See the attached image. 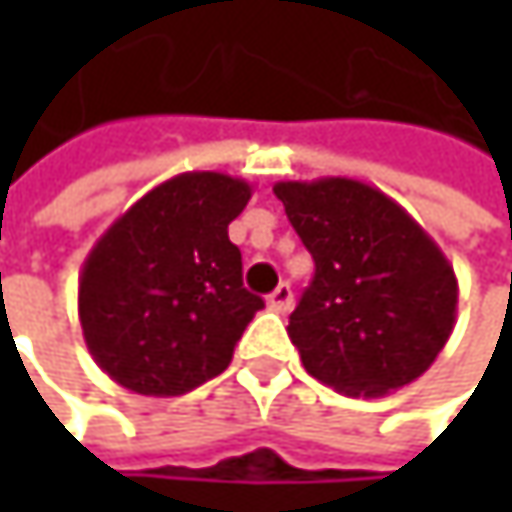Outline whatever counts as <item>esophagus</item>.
Here are the masks:
<instances>
[{"mask_svg":"<svg viewBox=\"0 0 512 512\" xmlns=\"http://www.w3.org/2000/svg\"><path fill=\"white\" fill-rule=\"evenodd\" d=\"M266 305H269L272 311H278V314H287V311L293 308V290H290V284H287V281H281V284L269 293Z\"/></svg>","mask_w":512,"mask_h":512,"instance_id":"1","label":"esophagus"}]
</instances>
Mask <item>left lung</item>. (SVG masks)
I'll list each match as a JSON object with an SVG mask.
<instances>
[{"mask_svg":"<svg viewBox=\"0 0 512 512\" xmlns=\"http://www.w3.org/2000/svg\"><path fill=\"white\" fill-rule=\"evenodd\" d=\"M272 192L314 257L287 326L305 370L347 397L415 382L457 323V275L433 237L361 180H281Z\"/></svg>","mask_w":512,"mask_h":512,"instance_id":"8db88e82","label":"left lung"}]
</instances>
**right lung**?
I'll use <instances>...</instances> for the list:
<instances>
[{"label":"right lung","mask_w":512,"mask_h":512,"mask_svg":"<svg viewBox=\"0 0 512 512\" xmlns=\"http://www.w3.org/2000/svg\"><path fill=\"white\" fill-rule=\"evenodd\" d=\"M252 186L186 171L154 186L97 240L79 272L88 353L118 385L177 397L219 376L263 299L243 287L228 225Z\"/></svg>","instance_id":"right-lung-1"}]
</instances>
